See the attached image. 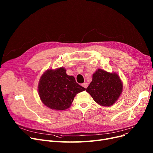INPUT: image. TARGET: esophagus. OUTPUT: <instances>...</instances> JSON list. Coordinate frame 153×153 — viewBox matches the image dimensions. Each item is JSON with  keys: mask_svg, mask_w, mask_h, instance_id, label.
<instances>
[{"mask_svg": "<svg viewBox=\"0 0 153 153\" xmlns=\"http://www.w3.org/2000/svg\"><path fill=\"white\" fill-rule=\"evenodd\" d=\"M82 86L84 87V88H85V89H86V88H87V86H88V84H87V82H84V83L82 84Z\"/></svg>", "mask_w": 153, "mask_h": 153, "instance_id": "obj_1", "label": "esophagus"}]
</instances>
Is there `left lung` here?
Returning a JSON list of instances; mask_svg holds the SVG:
<instances>
[{
    "label": "left lung",
    "instance_id": "8db88e82",
    "mask_svg": "<svg viewBox=\"0 0 153 153\" xmlns=\"http://www.w3.org/2000/svg\"><path fill=\"white\" fill-rule=\"evenodd\" d=\"M122 89V82L116 73L99 69L92 75V81L86 91L99 105L109 107L117 100Z\"/></svg>",
    "mask_w": 153,
    "mask_h": 153
}]
</instances>
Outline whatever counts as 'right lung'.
<instances>
[{"instance_id": "1", "label": "right lung", "mask_w": 153, "mask_h": 153, "mask_svg": "<svg viewBox=\"0 0 153 153\" xmlns=\"http://www.w3.org/2000/svg\"><path fill=\"white\" fill-rule=\"evenodd\" d=\"M72 76H68L66 69L60 68L46 71L39 79L38 92L45 105L56 110L68 108L76 95L85 91Z\"/></svg>"}]
</instances>
